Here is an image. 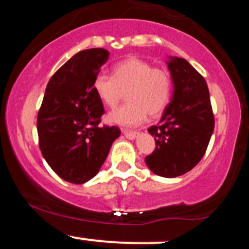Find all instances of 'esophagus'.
I'll use <instances>...</instances> for the list:
<instances>
[{"instance_id":"34e87169","label":"esophagus","mask_w":249,"mask_h":249,"mask_svg":"<svg viewBox=\"0 0 249 249\" xmlns=\"http://www.w3.org/2000/svg\"><path fill=\"white\" fill-rule=\"evenodd\" d=\"M122 132H123V134H124V136L126 137V138H128V139H134L137 136H138V132H137V131L126 130V128H123Z\"/></svg>"}]
</instances>
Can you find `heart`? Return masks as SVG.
<instances>
[{
  "instance_id": "1",
  "label": "heart",
  "mask_w": 249,
  "mask_h": 249,
  "mask_svg": "<svg viewBox=\"0 0 249 249\" xmlns=\"http://www.w3.org/2000/svg\"><path fill=\"white\" fill-rule=\"evenodd\" d=\"M98 98L107 107L115 108L123 99L127 104L108 115V121L122 125H137L146 118L158 117L168 104L172 91L170 72L153 68L144 59L130 57L117 63L112 76L98 73L92 83Z\"/></svg>"
}]
</instances>
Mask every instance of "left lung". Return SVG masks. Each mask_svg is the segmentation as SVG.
Listing matches in <instances>:
<instances>
[{
  "instance_id": "obj_1",
  "label": "left lung",
  "mask_w": 249,
  "mask_h": 249,
  "mask_svg": "<svg viewBox=\"0 0 249 249\" xmlns=\"http://www.w3.org/2000/svg\"><path fill=\"white\" fill-rule=\"evenodd\" d=\"M173 81L172 101L160 124L148 127L156 148L145 162L157 176L174 178L201 160L214 130V113L205 78L186 59L168 62Z\"/></svg>"
}]
</instances>
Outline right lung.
<instances>
[{"instance_id": "obj_1", "label": "right lung", "mask_w": 249, "mask_h": 249, "mask_svg": "<svg viewBox=\"0 0 249 249\" xmlns=\"http://www.w3.org/2000/svg\"><path fill=\"white\" fill-rule=\"evenodd\" d=\"M108 51L93 48L79 51L53 73L45 89L38 116L39 150L57 176L84 184L101 170L118 126H101L105 110L92 89Z\"/></svg>"}]
</instances>
